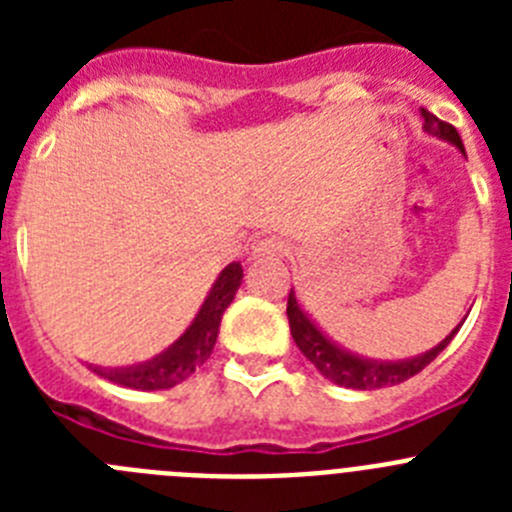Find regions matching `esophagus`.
<instances>
[{
	"label": "esophagus",
	"instance_id": "1",
	"mask_svg": "<svg viewBox=\"0 0 512 512\" xmlns=\"http://www.w3.org/2000/svg\"><path fill=\"white\" fill-rule=\"evenodd\" d=\"M287 243L282 238H264L253 246V259H271V256H284Z\"/></svg>",
	"mask_w": 512,
	"mask_h": 512
}]
</instances>
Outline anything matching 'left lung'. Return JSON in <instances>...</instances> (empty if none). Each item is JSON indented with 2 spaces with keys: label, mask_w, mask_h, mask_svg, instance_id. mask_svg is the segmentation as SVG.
I'll return each instance as SVG.
<instances>
[{
  "label": "left lung",
  "mask_w": 512,
  "mask_h": 512,
  "mask_svg": "<svg viewBox=\"0 0 512 512\" xmlns=\"http://www.w3.org/2000/svg\"><path fill=\"white\" fill-rule=\"evenodd\" d=\"M423 115V125L428 133L438 135L443 140H451L459 151H464V143H461L459 133L451 122L438 120L433 112L420 110ZM287 318H289V330H292V338H295L297 348L310 359V364H315L323 377H328L330 382L341 384V387H351V390H379V387H392V384H400L405 379L415 377L418 372H423L425 366L431 364L443 348L449 346L451 338L456 336V330L461 325H456V330H451L449 336L443 338L436 348H431L428 354L415 356L408 361H372L361 359V356L346 354L343 348H338L336 343H330L328 338L315 328L310 318L297 305L295 295L289 292L287 300Z\"/></svg>",
  "instance_id": "8db88e82"
}]
</instances>
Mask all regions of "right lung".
<instances>
[{"mask_svg":"<svg viewBox=\"0 0 512 512\" xmlns=\"http://www.w3.org/2000/svg\"><path fill=\"white\" fill-rule=\"evenodd\" d=\"M243 266L230 264L225 266L223 274L212 284L210 295H207L205 305H202L200 315L194 318L184 333L169 351L156 356L153 361H146L140 366H130V369H94L99 377L110 379V382L120 384V387H130V390H169L174 384L184 382L192 377L207 359H210L212 348L217 341V330H220V320H223L225 307L233 302L235 292L241 287Z\"/></svg>","mask_w":512,"mask_h":512,"instance_id":"right-lung-1","label":"right lung"}]
</instances>
